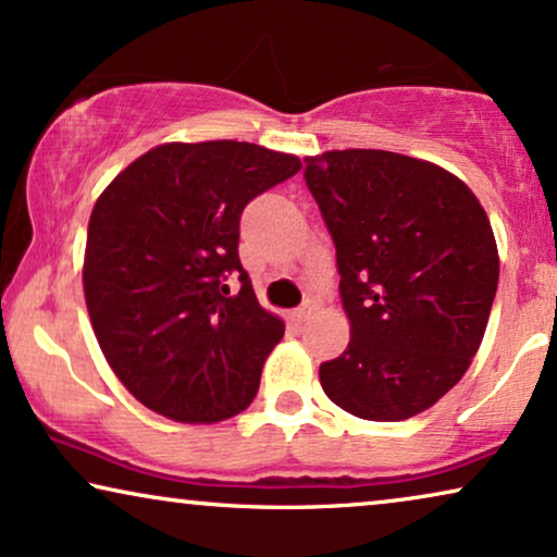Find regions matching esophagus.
I'll return each instance as SVG.
<instances>
[{"mask_svg":"<svg viewBox=\"0 0 557 557\" xmlns=\"http://www.w3.org/2000/svg\"><path fill=\"white\" fill-rule=\"evenodd\" d=\"M311 311H314V307H311V304H304V307H299V309H294L292 311V317H294V322H307V317L311 314Z\"/></svg>","mask_w":557,"mask_h":557,"instance_id":"esophagus-1","label":"esophagus"}]
</instances>
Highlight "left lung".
<instances>
[{
	"label": "left lung",
	"mask_w": 557,
	"mask_h": 557,
	"mask_svg": "<svg viewBox=\"0 0 557 557\" xmlns=\"http://www.w3.org/2000/svg\"><path fill=\"white\" fill-rule=\"evenodd\" d=\"M304 162L352 334L319 380L347 413L406 421L444 398L482 345L499 281L490 218L423 159L345 149Z\"/></svg>",
	"instance_id": "1"
}]
</instances>
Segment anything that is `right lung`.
<instances>
[{
  "mask_svg": "<svg viewBox=\"0 0 557 557\" xmlns=\"http://www.w3.org/2000/svg\"><path fill=\"white\" fill-rule=\"evenodd\" d=\"M299 170L258 144L174 141L98 197L83 263L90 324L116 377L154 413L218 423L256 398L284 322L243 269L240 215Z\"/></svg>",
  "mask_w": 557,
  "mask_h": 557,
  "instance_id": "obj_1",
  "label": "right lung"
}]
</instances>
